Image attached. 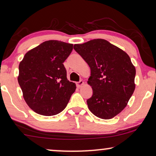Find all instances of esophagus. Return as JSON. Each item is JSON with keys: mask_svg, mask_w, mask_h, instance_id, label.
Segmentation results:
<instances>
[{"mask_svg": "<svg viewBox=\"0 0 156 156\" xmlns=\"http://www.w3.org/2000/svg\"><path fill=\"white\" fill-rule=\"evenodd\" d=\"M83 83H84V82H83L82 80H80V82H76V87H77L78 88H80L81 87H82V86L83 85Z\"/></svg>", "mask_w": 156, "mask_h": 156, "instance_id": "esophagus-1", "label": "esophagus"}]
</instances>
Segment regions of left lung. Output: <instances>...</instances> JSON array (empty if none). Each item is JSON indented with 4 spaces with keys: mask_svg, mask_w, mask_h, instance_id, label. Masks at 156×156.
Returning <instances> with one entry per match:
<instances>
[{
    "mask_svg": "<svg viewBox=\"0 0 156 156\" xmlns=\"http://www.w3.org/2000/svg\"><path fill=\"white\" fill-rule=\"evenodd\" d=\"M91 69L88 83L93 95L87 101L92 113L111 119L127 105L135 89L136 69L125 51L105 39L74 45Z\"/></svg>",
    "mask_w": 156,
    "mask_h": 156,
    "instance_id": "1",
    "label": "left lung"
}]
</instances>
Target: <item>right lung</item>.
Returning a JSON list of instances; mask_svg holds the SVG:
<instances>
[{
  "label": "right lung",
  "instance_id": "right-lung-1",
  "mask_svg": "<svg viewBox=\"0 0 156 156\" xmlns=\"http://www.w3.org/2000/svg\"><path fill=\"white\" fill-rule=\"evenodd\" d=\"M73 44L46 41L28 51L19 65L18 83L24 101L37 113L52 116L66 108L76 89L63 65Z\"/></svg>",
  "mask_w": 156,
  "mask_h": 156
}]
</instances>
